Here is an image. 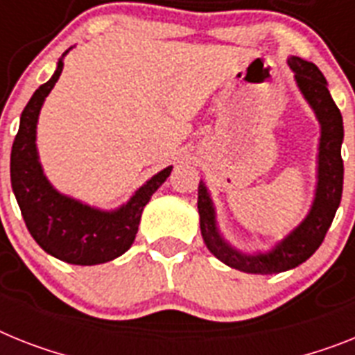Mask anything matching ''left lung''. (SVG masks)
<instances>
[{
  "label": "left lung",
  "instance_id": "8db88e82",
  "mask_svg": "<svg viewBox=\"0 0 355 355\" xmlns=\"http://www.w3.org/2000/svg\"><path fill=\"white\" fill-rule=\"evenodd\" d=\"M287 64L294 71L297 88L320 122L318 173L314 200L305 218L269 251L243 252L223 238L216 222V209L205 184H198V214L204 243L222 263L249 274H276L302 265L318 251L334 220L343 193V117L329 92L327 79L314 62L291 55Z\"/></svg>",
  "mask_w": 355,
  "mask_h": 355
}]
</instances>
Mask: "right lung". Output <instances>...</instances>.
Wrapping results in <instances>:
<instances>
[{"label":"right lung","instance_id":"1","mask_svg":"<svg viewBox=\"0 0 355 355\" xmlns=\"http://www.w3.org/2000/svg\"><path fill=\"white\" fill-rule=\"evenodd\" d=\"M68 52L62 53L50 81L34 92L21 113L10 153V182L26 227L44 252L71 265H99L115 260L132 247L146 204L166 182L173 166L146 180L126 204L112 211L62 195L50 184L40 162L35 135L43 103L61 76Z\"/></svg>","mask_w":355,"mask_h":355}]
</instances>
